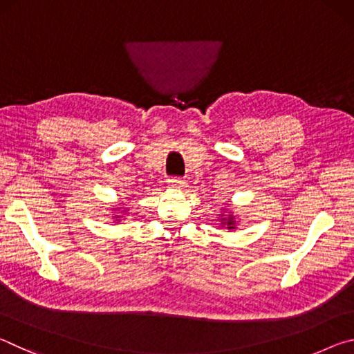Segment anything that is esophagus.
Wrapping results in <instances>:
<instances>
[{"label": "esophagus", "instance_id": "1", "mask_svg": "<svg viewBox=\"0 0 354 354\" xmlns=\"http://www.w3.org/2000/svg\"><path fill=\"white\" fill-rule=\"evenodd\" d=\"M169 185H170V187H173V189H184L185 187V181H183L181 178L171 176V178H169Z\"/></svg>", "mask_w": 354, "mask_h": 354}]
</instances>
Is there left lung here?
<instances>
[{
	"label": "left lung",
	"instance_id": "8db88e82",
	"mask_svg": "<svg viewBox=\"0 0 354 354\" xmlns=\"http://www.w3.org/2000/svg\"><path fill=\"white\" fill-rule=\"evenodd\" d=\"M225 220V218H223ZM223 225H226L227 226V230H234L236 227V223H234V218L232 217H230V220H225V223Z\"/></svg>",
	"mask_w": 354,
	"mask_h": 354
}]
</instances>
